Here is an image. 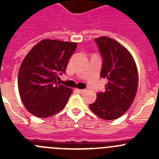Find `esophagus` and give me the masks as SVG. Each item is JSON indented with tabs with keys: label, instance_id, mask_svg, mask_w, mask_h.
I'll return each mask as SVG.
<instances>
[{
	"label": "esophagus",
	"instance_id": "esophagus-1",
	"mask_svg": "<svg viewBox=\"0 0 159 159\" xmlns=\"http://www.w3.org/2000/svg\"><path fill=\"white\" fill-rule=\"evenodd\" d=\"M75 92H78V93H83L84 92V90L82 89H75Z\"/></svg>",
	"mask_w": 159,
	"mask_h": 159
}]
</instances>
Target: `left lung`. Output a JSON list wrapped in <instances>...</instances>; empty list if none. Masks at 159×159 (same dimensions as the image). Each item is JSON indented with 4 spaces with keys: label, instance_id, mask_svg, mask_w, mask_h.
<instances>
[{
    "label": "left lung",
    "instance_id": "1",
    "mask_svg": "<svg viewBox=\"0 0 159 159\" xmlns=\"http://www.w3.org/2000/svg\"><path fill=\"white\" fill-rule=\"evenodd\" d=\"M102 59L101 78L107 80L105 92L97 93L90 109L99 118L116 119L127 111L138 88V70L131 54L119 42L107 36L95 39Z\"/></svg>",
    "mask_w": 159,
    "mask_h": 159
}]
</instances>
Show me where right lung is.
Masks as SVG:
<instances>
[{"label": "right lung", "instance_id": "right-lung-1", "mask_svg": "<svg viewBox=\"0 0 159 159\" xmlns=\"http://www.w3.org/2000/svg\"><path fill=\"white\" fill-rule=\"evenodd\" d=\"M76 43L43 40L24 59L18 73V88L23 104L32 115L52 116L64 109L72 90L59 84Z\"/></svg>", "mask_w": 159, "mask_h": 159}]
</instances>
